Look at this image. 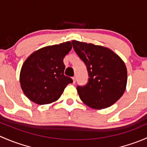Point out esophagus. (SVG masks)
I'll use <instances>...</instances> for the list:
<instances>
[{"label": "esophagus", "mask_w": 147, "mask_h": 147, "mask_svg": "<svg viewBox=\"0 0 147 147\" xmlns=\"http://www.w3.org/2000/svg\"><path fill=\"white\" fill-rule=\"evenodd\" d=\"M72 80H73V84H75V82H76V78H75V77H73V78H72Z\"/></svg>", "instance_id": "1"}]
</instances>
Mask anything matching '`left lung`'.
I'll return each instance as SVG.
<instances>
[{
	"label": "left lung",
	"instance_id": "obj_1",
	"mask_svg": "<svg viewBox=\"0 0 147 147\" xmlns=\"http://www.w3.org/2000/svg\"><path fill=\"white\" fill-rule=\"evenodd\" d=\"M74 50L84 62L88 82L78 85L81 100L90 107L104 109L115 103L125 91L127 72L121 58L109 48L72 41Z\"/></svg>",
	"mask_w": 147,
	"mask_h": 147
}]
</instances>
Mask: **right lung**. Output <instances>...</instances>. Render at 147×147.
<instances>
[{
	"label": "right lung",
	"mask_w": 147,
	"mask_h": 147,
	"mask_svg": "<svg viewBox=\"0 0 147 147\" xmlns=\"http://www.w3.org/2000/svg\"><path fill=\"white\" fill-rule=\"evenodd\" d=\"M72 49L70 42L47 46L34 52L22 66L21 88L28 98L45 105L60 98L72 78L64 75L63 59Z\"/></svg>",
	"instance_id": "obj_1"
}]
</instances>
